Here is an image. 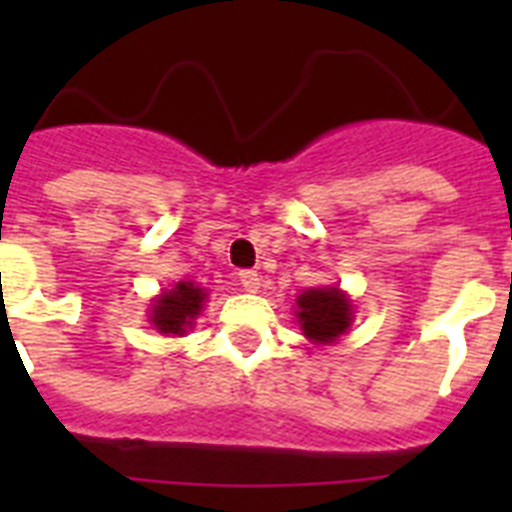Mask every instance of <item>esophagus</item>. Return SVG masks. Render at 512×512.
Instances as JSON below:
<instances>
[{"label": "esophagus", "mask_w": 512, "mask_h": 512, "mask_svg": "<svg viewBox=\"0 0 512 512\" xmlns=\"http://www.w3.org/2000/svg\"><path fill=\"white\" fill-rule=\"evenodd\" d=\"M238 282H241V287L246 289V292H259V287H261V277H259V271H253V269H243L241 274H238Z\"/></svg>", "instance_id": "34e87169"}]
</instances>
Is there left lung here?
<instances>
[{"mask_svg":"<svg viewBox=\"0 0 512 512\" xmlns=\"http://www.w3.org/2000/svg\"><path fill=\"white\" fill-rule=\"evenodd\" d=\"M354 320V305L338 287H312L297 297V323L312 343H333Z\"/></svg>","mask_w":512,"mask_h":512,"instance_id":"left-lung-1","label":"left lung"}]
</instances>
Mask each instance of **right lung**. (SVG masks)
<instances>
[{"label": "right lung", "instance_id": "right-lung-1", "mask_svg": "<svg viewBox=\"0 0 512 512\" xmlns=\"http://www.w3.org/2000/svg\"><path fill=\"white\" fill-rule=\"evenodd\" d=\"M207 292L192 282H179L174 289L158 295L151 305V323L158 333L166 336H184L194 325V318L202 312Z\"/></svg>", "mask_w": 512, "mask_h": 512}]
</instances>
